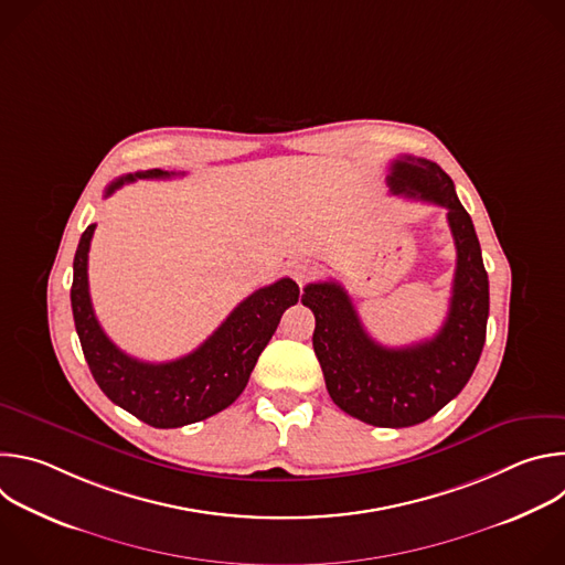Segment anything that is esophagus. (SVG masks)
<instances>
[{"mask_svg":"<svg viewBox=\"0 0 565 565\" xmlns=\"http://www.w3.org/2000/svg\"><path fill=\"white\" fill-rule=\"evenodd\" d=\"M312 275H315V266L308 264L306 259H297V262L290 264V277H292L299 286H303L306 281H310Z\"/></svg>","mask_w":565,"mask_h":565,"instance_id":"esophagus-1","label":"esophagus"}]
</instances>
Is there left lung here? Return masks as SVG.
Segmentation results:
<instances>
[{"mask_svg":"<svg viewBox=\"0 0 565 565\" xmlns=\"http://www.w3.org/2000/svg\"><path fill=\"white\" fill-rule=\"evenodd\" d=\"M386 181L393 194L447 210L456 273L440 331L412 347H382L366 333L338 281L308 284L301 303L315 315L312 349L335 405L366 425L397 429L425 423L469 382L486 344L490 281L473 223L440 166L427 158L399 156Z\"/></svg>","mask_w":565,"mask_h":565,"instance_id":"left-lung-1","label":"left lung"}]
</instances>
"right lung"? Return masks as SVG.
<instances>
[{
  "label": "right lung",
  "mask_w": 565,
  "mask_h": 565,
  "mask_svg": "<svg viewBox=\"0 0 565 565\" xmlns=\"http://www.w3.org/2000/svg\"><path fill=\"white\" fill-rule=\"evenodd\" d=\"M174 172L145 170L116 179L105 196L138 179H172ZM96 223L83 236L73 259L71 308L85 360L103 393L138 420L174 429L205 420L246 388L250 373L275 335L286 308L299 299V286L284 277L241 301L223 324L192 353L172 362H142L120 351L103 331L89 297V246Z\"/></svg>",
  "instance_id": "obj_1"
}]
</instances>
